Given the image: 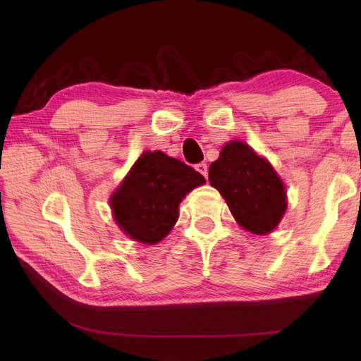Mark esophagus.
<instances>
[{
  "label": "esophagus",
  "mask_w": 361,
  "mask_h": 361,
  "mask_svg": "<svg viewBox=\"0 0 361 361\" xmlns=\"http://www.w3.org/2000/svg\"><path fill=\"white\" fill-rule=\"evenodd\" d=\"M195 170H197L199 173H202L205 178H207V175H209V167H207V164L205 162H199V164H195Z\"/></svg>",
  "instance_id": "esophagus-1"
}]
</instances>
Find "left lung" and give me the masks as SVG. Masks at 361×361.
<instances>
[{
	"instance_id": "obj_1",
	"label": "left lung",
	"mask_w": 361,
	"mask_h": 361,
	"mask_svg": "<svg viewBox=\"0 0 361 361\" xmlns=\"http://www.w3.org/2000/svg\"><path fill=\"white\" fill-rule=\"evenodd\" d=\"M209 180L226 199L235 221L253 234H267L286 210L282 180L266 159L243 142L223 146L210 164Z\"/></svg>"
}]
</instances>
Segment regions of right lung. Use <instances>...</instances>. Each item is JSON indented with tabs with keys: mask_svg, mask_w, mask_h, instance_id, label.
<instances>
[{
	"mask_svg": "<svg viewBox=\"0 0 361 361\" xmlns=\"http://www.w3.org/2000/svg\"><path fill=\"white\" fill-rule=\"evenodd\" d=\"M205 178L162 151H146L113 194L116 223L133 240L157 243L178 219L183 197Z\"/></svg>",
	"mask_w": 361,
	"mask_h": 361,
	"instance_id": "right-lung-1",
	"label": "right lung"
}]
</instances>
